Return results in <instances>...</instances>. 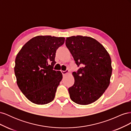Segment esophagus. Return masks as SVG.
<instances>
[{
	"instance_id": "esophagus-1",
	"label": "esophagus",
	"mask_w": 131,
	"mask_h": 131,
	"mask_svg": "<svg viewBox=\"0 0 131 131\" xmlns=\"http://www.w3.org/2000/svg\"><path fill=\"white\" fill-rule=\"evenodd\" d=\"M69 70H66V71H61V73L63 74V75H64L67 74H68L69 73Z\"/></svg>"
}]
</instances>
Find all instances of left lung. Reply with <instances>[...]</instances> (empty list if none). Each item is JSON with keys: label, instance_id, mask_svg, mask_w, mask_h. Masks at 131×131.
Masks as SVG:
<instances>
[{"label": "left lung", "instance_id": "1", "mask_svg": "<svg viewBox=\"0 0 131 131\" xmlns=\"http://www.w3.org/2000/svg\"><path fill=\"white\" fill-rule=\"evenodd\" d=\"M66 45L78 67L73 72L74 84L68 89L75 103L88 105L100 98L108 88L112 73L110 55L94 39L81 35L67 38Z\"/></svg>", "mask_w": 131, "mask_h": 131}]
</instances>
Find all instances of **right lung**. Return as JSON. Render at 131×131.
Returning a JSON list of instances; mask_svg holds the SVG:
<instances>
[{"mask_svg":"<svg viewBox=\"0 0 131 131\" xmlns=\"http://www.w3.org/2000/svg\"><path fill=\"white\" fill-rule=\"evenodd\" d=\"M63 37L39 35L23 46L15 59L17 84L33 103L46 104L54 98L62 79L60 71L53 69L56 50L64 42Z\"/></svg>","mask_w":131,"mask_h":131,"instance_id":"right-lung-1","label":"right lung"}]
</instances>
